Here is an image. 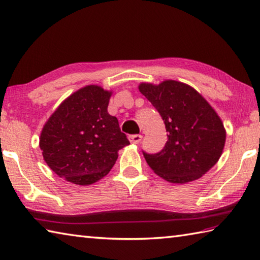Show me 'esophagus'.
Instances as JSON below:
<instances>
[{"label": "esophagus", "mask_w": 260, "mask_h": 260, "mask_svg": "<svg viewBox=\"0 0 260 260\" xmlns=\"http://www.w3.org/2000/svg\"><path fill=\"white\" fill-rule=\"evenodd\" d=\"M128 140L131 141V143L139 144V143L141 142V141H142V135H139V134L129 135V136H128Z\"/></svg>", "instance_id": "esophagus-1"}]
</instances>
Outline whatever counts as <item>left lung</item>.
<instances>
[{
	"mask_svg": "<svg viewBox=\"0 0 260 260\" xmlns=\"http://www.w3.org/2000/svg\"><path fill=\"white\" fill-rule=\"evenodd\" d=\"M140 92L165 122L167 142L161 151H142L152 171L168 182L200 178L218 161L226 133L220 118L194 88L176 81L141 84Z\"/></svg>",
	"mask_w": 260,
	"mask_h": 260,
	"instance_id": "obj_1",
	"label": "left lung"
}]
</instances>
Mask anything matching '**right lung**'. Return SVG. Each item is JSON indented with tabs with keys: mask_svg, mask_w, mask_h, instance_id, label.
Listing matches in <instances>:
<instances>
[{
	"mask_svg": "<svg viewBox=\"0 0 260 260\" xmlns=\"http://www.w3.org/2000/svg\"><path fill=\"white\" fill-rule=\"evenodd\" d=\"M111 93L88 85L61 103L44 125L40 148L56 175L88 185L114 167L118 151L129 144L116 117L108 114Z\"/></svg>",
	"mask_w": 260,
	"mask_h": 260,
	"instance_id": "add662e5",
	"label": "right lung"
}]
</instances>
